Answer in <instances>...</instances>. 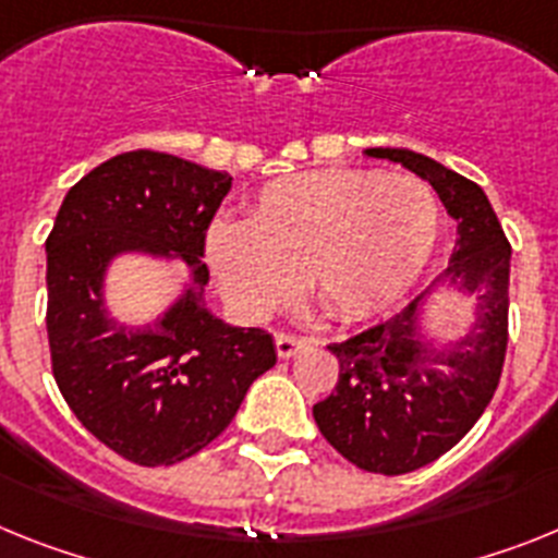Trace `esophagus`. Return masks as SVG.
<instances>
[{
	"mask_svg": "<svg viewBox=\"0 0 558 558\" xmlns=\"http://www.w3.org/2000/svg\"><path fill=\"white\" fill-rule=\"evenodd\" d=\"M308 342H312V339L298 337V333H283V331L275 333V348H278L280 360H289V356H294V353H298L300 348H306Z\"/></svg>",
	"mask_w": 558,
	"mask_h": 558,
	"instance_id": "34e87169",
	"label": "esophagus"
}]
</instances>
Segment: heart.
<instances>
[{"label":"heart","mask_w":558,"mask_h":558,"mask_svg":"<svg viewBox=\"0 0 558 558\" xmlns=\"http://www.w3.org/2000/svg\"><path fill=\"white\" fill-rule=\"evenodd\" d=\"M438 225L435 193L421 179L323 168L269 182L246 225L213 227L207 252L221 292L244 317L278 312L303 278L328 317L362 323L413 289Z\"/></svg>","instance_id":"1"}]
</instances>
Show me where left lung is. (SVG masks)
I'll list each match as a JSON object with an SVG mask.
<instances>
[{
	"label": "left lung",
	"mask_w": 558,
	"mask_h": 558,
	"mask_svg": "<svg viewBox=\"0 0 558 558\" xmlns=\"http://www.w3.org/2000/svg\"><path fill=\"white\" fill-rule=\"evenodd\" d=\"M365 154L401 162L435 187L458 221L447 278L477 298L474 328L449 348L421 339L424 294L385 323L328 345L339 362V379L333 393L314 404L319 433L353 466L393 477L449 452L477 424L500 385L511 244L472 179L407 148Z\"/></svg>",
	"instance_id": "left-lung-1"
}]
</instances>
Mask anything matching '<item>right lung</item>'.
Listing matches in <instances>:
<instances>
[{"instance_id":"right-lung-1","label":"right lung","mask_w":558,"mask_h":558,"mask_svg":"<svg viewBox=\"0 0 558 558\" xmlns=\"http://www.w3.org/2000/svg\"><path fill=\"white\" fill-rule=\"evenodd\" d=\"M232 185L159 151L111 157L70 187L47 235V337L56 385L100 444L137 466H173L227 429L246 390L278 362L272 333L232 328L205 306V239ZM120 251L177 254L194 286L143 329L102 306Z\"/></svg>"}]
</instances>
